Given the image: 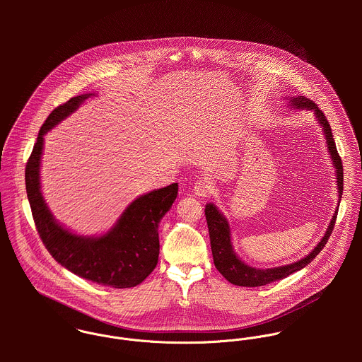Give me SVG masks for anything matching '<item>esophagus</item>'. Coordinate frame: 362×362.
I'll use <instances>...</instances> for the list:
<instances>
[{
	"instance_id": "obj_1",
	"label": "esophagus",
	"mask_w": 362,
	"mask_h": 362,
	"mask_svg": "<svg viewBox=\"0 0 362 362\" xmlns=\"http://www.w3.org/2000/svg\"><path fill=\"white\" fill-rule=\"evenodd\" d=\"M210 191H211V188H210V185L207 184L206 181H197L195 185H194V192H195L197 197L205 198L210 194Z\"/></svg>"
}]
</instances>
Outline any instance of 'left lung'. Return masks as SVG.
<instances>
[{
  "label": "left lung",
  "instance_id": "obj_1",
  "mask_svg": "<svg viewBox=\"0 0 362 362\" xmlns=\"http://www.w3.org/2000/svg\"><path fill=\"white\" fill-rule=\"evenodd\" d=\"M288 100H290L288 103L291 104V108L313 111L316 121L320 124L325 139H326V148L329 151L332 163L336 170L337 192H339V198L341 199V195H343V164H341V158L336 149V144H334V139L332 135V128H330L325 114L315 105L313 102H310L304 96L288 98ZM340 199H339L337 205H340ZM337 210H339V207L334 210V214L326 228L325 235L322 237V240L317 243V245L310 251L305 258L300 259L290 264H284V266L259 269V267L250 266L248 263L243 262L235 254L233 241H231V230H230L228 220L214 204H207L205 207V216H206L210 247H211V255H213L214 266L231 284H235V286L260 287V286H266L269 283L281 280V279L290 276L291 273L304 269L323 250L325 244L327 243V240L333 231L336 217H337Z\"/></svg>",
  "mask_w": 362,
  "mask_h": 362
}]
</instances>
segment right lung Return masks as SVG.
Masks as SVG:
<instances>
[{
	"label": "right lung",
	"mask_w": 362,
	"mask_h": 362,
	"mask_svg": "<svg viewBox=\"0 0 362 362\" xmlns=\"http://www.w3.org/2000/svg\"><path fill=\"white\" fill-rule=\"evenodd\" d=\"M95 93H85L54 108L42 125L32 155L26 163L28 199L39 235L61 266L93 283L114 288L135 287L142 283L158 260V223L178 194V184L138 197L122 211L115 224L102 235H79L59 224L42 194L40 164L45 135L75 112Z\"/></svg>",
	"instance_id": "add662e5"
}]
</instances>
